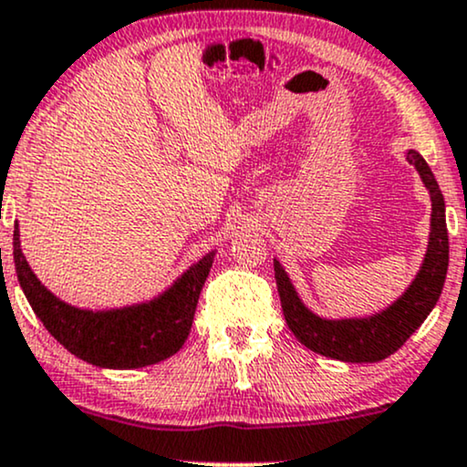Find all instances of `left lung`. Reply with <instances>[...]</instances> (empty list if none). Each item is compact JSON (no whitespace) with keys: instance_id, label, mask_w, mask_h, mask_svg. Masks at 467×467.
<instances>
[{"instance_id":"left-lung-1","label":"left lung","mask_w":467,"mask_h":467,"mask_svg":"<svg viewBox=\"0 0 467 467\" xmlns=\"http://www.w3.org/2000/svg\"><path fill=\"white\" fill-rule=\"evenodd\" d=\"M409 163L418 168L421 181L431 192V238L424 265L407 293L387 310L365 319H321L301 304L293 284L275 260L277 293L282 301L284 319L290 332L312 352L343 363H378L398 352L407 338L424 323L440 299L448 273V227L446 202L437 185L435 174L420 152H407Z\"/></svg>"}]
</instances>
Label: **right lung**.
Here are the masks:
<instances>
[{
    "label": "right lung",
    "instance_id": "add662e5",
    "mask_svg": "<svg viewBox=\"0 0 467 467\" xmlns=\"http://www.w3.org/2000/svg\"><path fill=\"white\" fill-rule=\"evenodd\" d=\"M16 277L35 315L67 352L107 369H137L166 360L183 348L213 251L190 266L166 293L146 304L118 310H80L54 297L27 266L15 223Z\"/></svg>",
    "mask_w": 467,
    "mask_h": 467
}]
</instances>
